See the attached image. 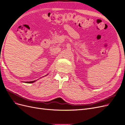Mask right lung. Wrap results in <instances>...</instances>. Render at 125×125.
<instances>
[{"label": "right lung", "mask_w": 125, "mask_h": 125, "mask_svg": "<svg viewBox=\"0 0 125 125\" xmlns=\"http://www.w3.org/2000/svg\"><path fill=\"white\" fill-rule=\"evenodd\" d=\"M35 81H29V82H26V83H33Z\"/></svg>", "instance_id": "add662e5"}]
</instances>
